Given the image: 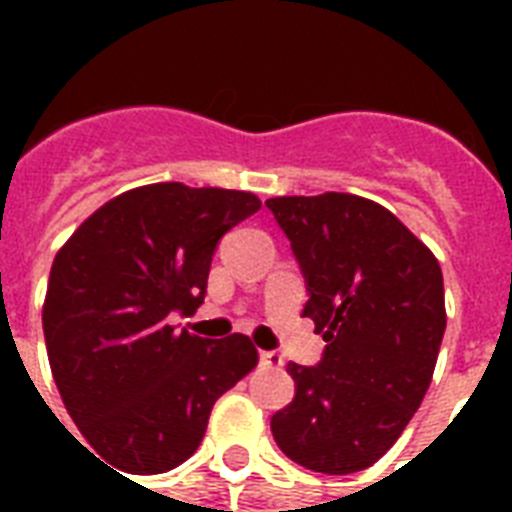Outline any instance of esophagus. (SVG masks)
<instances>
[{
  "label": "esophagus",
  "mask_w": 512,
  "mask_h": 512,
  "mask_svg": "<svg viewBox=\"0 0 512 512\" xmlns=\"http://www.w3.org/2000/svg\"><path fill=\"white\" fill-rule=\"evenodd\" d=\"M260 364H263L265 369H281V366H284V358H281L276 350H263V353H260Z\"/></svg>",
  "instance_id": "obj_1"
}]
</instances>
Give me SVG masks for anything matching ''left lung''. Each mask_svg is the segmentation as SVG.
Listing matches in <instances>:
<instances>
[{
    "label": "left lung",
    "mask_w": 512,
    "mask_h": 512,
    "mask_svg": "<svg viewBox=\"0 0 512 512\" xmlns=\"http://www.w3.org/2000/svg\"><path fill=\"white\" fill-rule=\"evenodd\" d=\"M308 287L303 316L327 348L289 364L295 398L271 430L289 460L348 476L380 460L420 409L444 340V276L425 244L353 193L265 201Z\"/></svg>",
    "instance_id": "obj_1"
}]
</instances>
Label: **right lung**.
Segmentation results:
<instances>
[{
	"instance_id": "right-lung-1",
	"label": "right lung",
	"mask_w": 512,
	"mask_h": 512,
	"mask_svg": "<svg viewBox=\"0 0 512 512\" xmlns=\"http://www.w3.org/2000/svg\"><path fill=\"white\" fill-rule=\"evenodd\" d=\"M257 209L247 191L140 185L95 209L52 260L42 308L52 377L114 468H177L217 398L257 366L247 335L204 340L170 324L204 303L217 241Z\"/></svg>"
}]
</instances>
